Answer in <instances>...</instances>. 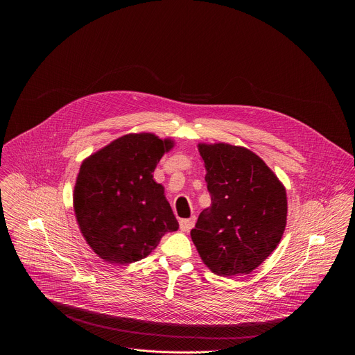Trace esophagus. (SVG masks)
<instances>
[{
    "instance_id": "34e87169",
    "label": "esophagus",
    "mask_w": 355,
    "mask_h": 355,
    "mask_svg": "<svg viewBox=\"0 0 355 355\" xmlns=\"http://www.w3.org/2000/svg\"><path fill=\"white\" fill-rule=\"evenodd\" d=\"M193 225H195V218L192 216V218H189V219H181L180 220V229H181V232H189L192 227H193Z\"/></svg>"
}]
</instances>
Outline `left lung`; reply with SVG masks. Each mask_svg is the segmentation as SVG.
Segmentation results:
<instances>
[{
  "mask_svg": "<svg viewBox=\"0 0 355 355\" xmlns=\"http://www.w3.org/2000/svg\"><path fill=\"white\" fill-rule=\"evenodd\" d=\"M211 207L200 212L191 239L216 275L254 271L279 244L288 214L286 189L251 150L199 143Z\"/></svg>",
  "mask_w": 355,
  "mask_h": 355,
  "instance_id": "left-lung-1",
  "label": "left lung"
}]
</instances>
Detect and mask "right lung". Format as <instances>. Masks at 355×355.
<instances>
[{"label": "right lung", "mask_w": 355, "mask_h": 355, "mask_svg": "<svg viewBox=\"0 0 355 355\" xmlns=\"http://www.w3.org/2000/svg\"><path fill=\"white\" fill-rule=\"evenodd\" d=\"M173 139L155 133L121 136L80 166L73 207L83 237L95 254L111 264L147 257L178 222L153 178Z\"/></svg>", "instance_id": "right-lung-1"}]
</instances>
